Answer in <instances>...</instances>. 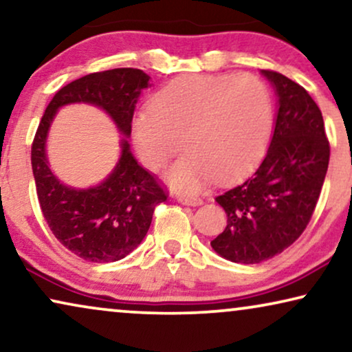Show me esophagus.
I'll list each match as a JSON object with an SVG mask.
<instances>
[{"label":"esophagus","mask_w":352,"mask_h":352,"mask_svg":"<svg viewBox=\"0 0 352 352\" xmlns=\"http://www.w3.org/2000/svg\"><path fill=\"white\" fill-rule=\"evenodd\" d=\"M179 201H181V204L190 205V206H199V205L204 204V201H201V199H197V197H186V195L179 197Z\"/></svg>","instance_id":"1"}]
</instances>
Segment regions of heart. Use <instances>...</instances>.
Masks as SVG:
<instances>
[{"label": "heart", "mask_w": 352, "mask_h": 352, "mask_svg": "<svg viewBox=\"0 0 352 352\" xmlns=\"http://www.w3.org/2000/svg\"><path fill=\"white\" fill-rule=\"evenodd\" d=\"M274 131V99L256 75L184 76L165 86L152 109L138 113L133 138L147 168L168 173L177 189L197 190L211 177L242 176L261 160Z\"/></svg>", "instance_id": "obj_1"}]
</instances>
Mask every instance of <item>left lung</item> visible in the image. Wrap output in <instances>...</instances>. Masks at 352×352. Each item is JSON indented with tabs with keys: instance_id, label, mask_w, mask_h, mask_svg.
<instances>
[{
	"instance_id": "left-lung-1",
	"label": "left lung",
	"mask_w": 352,
	"mask_h": 352,
	"mask_svg": "<svg viewBox=\"0 0 352 352\" xmlns=\"http://www.w3.org/2000/svg\"><path fill=\"white\" fill-rule=\"evenodd\" d=\"M278 98L271 146L256 171L216 197L228 226L211 247L232 263L271 259L305 232L330 160L324 118L309 93L274 70H263Z\"/></svg>"
}]
</instances>
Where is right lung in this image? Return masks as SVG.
I'll use <instances>...</instances> for the list:
<instances>
[{"mask_svg": "<svg viewBox=\"0 0 352 352\" xmlns=\"http://www.w3.org/2000/svg\"><path fill=\"white\" fill-rule=\"evenodd\" d=\"M148 78L139 69H112L72 81L47 104L33 138L32 170L41 213L54 237L86 261L113 263L131 253L146 237L155 206L166 201L168 189L139 165L126 139L113 173L98 187L76 190L60 184L47 166V129L62 105L88 102L104 109L128 138L134 104Z\"/></svg>", "mask_w": 352, "mask_h": 352, "instance_id": "obj_1", "label": "right lung"}]
</instances>
